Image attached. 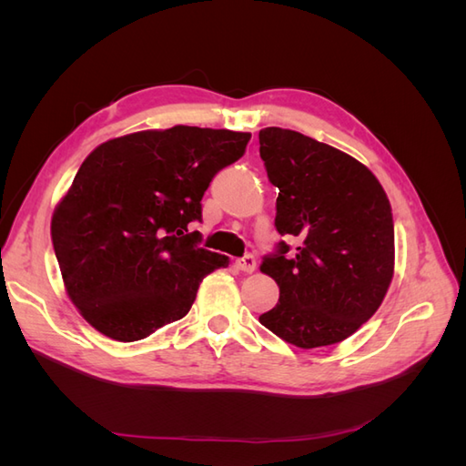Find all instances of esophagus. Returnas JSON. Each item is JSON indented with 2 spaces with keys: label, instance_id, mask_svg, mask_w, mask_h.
<instances>
[{
  "label": "esophagus",
  "instance_id": "obj_1",
  "mask_svg": "<svg viewBox=\"0 0 466 466\" xmlns=\"http://www.w3.org/2000/svg\"><path fill=\"white\" fill-rule=\"evenodd\" d=\"M235 264H237L238 270L245 272V274H252L257 270V258L252 255H245L243 258H238Z\"/></svg>",
  "mask_w": 466,
  "mask_h": 466
}]
</instances>
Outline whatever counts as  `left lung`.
I'll list each match as a JSON object with an SVG mask.
<instances>
[{
	"label": "left lung",
	"mask_w": 466,
	"mask_h": 466,
	"mask_svg": "<svg viewBox=\"0 0 466 466\" xmlns=\"http://www.w3.org/2000/svg\"><path fill=\"white\" fill-rule=\"evenodd\" d=\"M268 178L279 194V241L260 272L279 299L260 322L298 348L346 340L383 303L394 272V223L387 194L348 153L284 128L258 134Z\"/></svg>",
	"instance_id": "1"
}]
</instances>
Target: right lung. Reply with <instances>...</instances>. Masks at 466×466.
<instances>
[{"instance_id":"obj_1","label":"right lung","mask_w":466,"mask_h":466,"mask_svg":"<svg viewBox=\"0 0 466 466\" xmlns=\"http://www.w3.org/2000/svg\"><path fill=\"white\" fill-rule=\"evenodd\" d=\"M250 134L175 126L108 139L89 153L52 216L69 299L118 342L185 317L202 279L229 258L198 247L202 196L243 157Z\"/></svg>"}]
</instances>
